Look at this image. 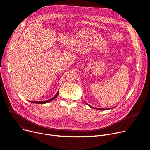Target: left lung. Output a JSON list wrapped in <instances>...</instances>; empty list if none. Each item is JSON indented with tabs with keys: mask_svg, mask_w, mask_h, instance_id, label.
<instances>
[{
	"mask_svg": "<svg viewBox=\"0 0 150 150\" xmlns=\"http://www.w3.org/2000/svg\"><path fill=\"white\" fill-rule=\"evenodd\" d=\"M87 104V103H86ZM87 105H88V104H87ZM90 107H91V108H94V109H97V110H104V109H98V108H93V107H91V106H90V105H89Z\"/></svg>",
	"mask_w": 150,
	"mask_h": 150,
	"instance_id": "obj_1",
	"label": "left lung"
}]
</instances>
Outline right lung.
<instances>
[{
	"label": "right lung",
	"instance_id": "1",
	"mask_svg": "<svg viewBox=\"0 0 150 150\" xmlns=\"http://www.w3.org/2000/svg\"><path fill=\"white\" fill-rule=\"evenodd\" d=\"M59 91H58V92L57 93V94H56L53 98H50V99H49V100H48L44 101H30V102L33 103H36V104H45V103H47L50 102V101L53 100L54 99H55V98L57 97V95H58V94H59Z\"/></svg>",
	"mask_w": 150,
	"mask_h": 150
}]
</instances>
